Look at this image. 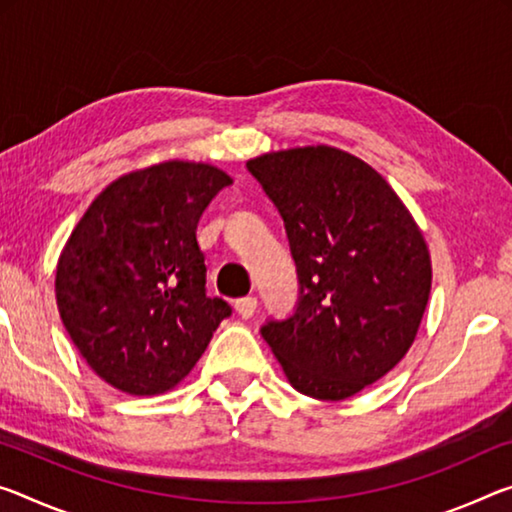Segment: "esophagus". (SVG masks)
Masks as SVG:
<instances>
[{
	"instance_id": "esophagus-1",
	"label": "esophagus",
	"mask_w": 512,
	"mask_h": 512,
	"mask_svg": "<svg viewBox=\"0 0 512 512\" xmlns=\"http://www.w3.org/2000/svg\"><path fill=\"white\" fill-rule=\"evenodd\" d=\"M234 310H237L241 319H250V316L257 312V298H253V296L239 298L237 303H234Z\"/></svg>"
}]
</instances>
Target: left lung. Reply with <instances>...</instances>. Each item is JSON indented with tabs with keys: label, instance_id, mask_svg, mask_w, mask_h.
<instances>
[{
	"label": "left lung",
	"instance_id": "1",
	"mask_svg": "<svg viewBox=\"0 0 512 512\" xmlns=\"http://www.w3.org/2000/svg\"><path fill=\"white\" fill-rule=\"evenodd\" d=\"M246 166L285 221L298 273L294 314L262 337L300 394L348 399L415 342L433 278L424 234L385 177L344 150L307 145Z\"/></svg>",
	"mask_w": 512,
	"mask_h": 512
}]
</instances>
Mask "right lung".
I'll use <instances>...</instances> for the list:
<instances>
[{
    "instance_id": "right-lung-1",
    "label": "right lung",
    "mask_w": 512,
    "mask_h": 512,
    "mask_svg": "<svg viewBox=\"0 0 512 512\" xmlns=\"http://www.w3.org/2000/svg\"><path fill=\"white\" fill-rule=\"evenodd\" d=\"M232 177L164 161L111 182L81 216L56 264V305L81 358L111 387L154 396L189 376L218 323L196 230Z\"/></svg>"
}]
</instances>
